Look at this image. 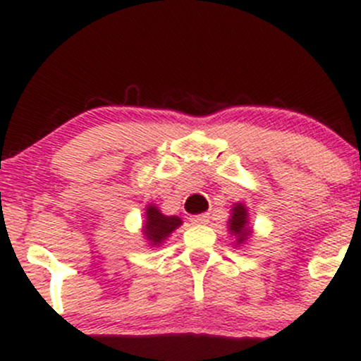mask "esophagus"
<instances>
[{
	"mask_svg": "<svg viewBox=\"0 0 361 361\" xmlns=\"http://www.w3.org/2000/svg\"><path fill=\"white\" fill-rule=\"evenodd\" d=\"M190 222L195 224V226H204V224L209 222V215H205V214L193 215V217H190Z\"/></svg>",
	"mask_w": 361,
	"mask_h": 361,
	"instance_id": "esophagus-1",
	"label": "esophagus"
}]
</instances>
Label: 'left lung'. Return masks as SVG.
I'll list each match as a JSON object with an SVG mask.
<instances>
[{"instance_id": "left-lung-1", "label": "left lung", "mask_w": 361, "mask_h": 361, "mask_svg": "<svg viewBox=\"0 0 361 361\" xmlns=\"http://www.w3.org/2000/svg\"><path fill=\"white\" fill-rule=\"evenodd\" d=\"M227 231L229 234L235 239L234 246H244L250 238L252 235V227L250 222V212H247V207L243 204V202H238V204L233 205L231 209V217L229 222H227Z\"/></svg>"}]
</instances>
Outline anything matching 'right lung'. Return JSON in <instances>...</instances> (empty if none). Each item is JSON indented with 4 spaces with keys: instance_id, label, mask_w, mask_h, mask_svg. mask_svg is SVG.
Instances as JSON below:
<instances>
[{
    "instance_id": "1",
    "label": "right lung",
    "mask_w": 361,
    "mask_h": 361,
    "mask_svg": "<svg viewBox=\"0 0 361 361\" xmlns=\"http://www.w3.org/2000/svg\"><path fill=\"white\" fill-rule=\"evenodd\" d=\"M181 224H183V221L180 217L164 215L159 210V207L149 204L146 207V212H144V224L140 233L149 243V246L157 247L166 241L169 235L173 234V231H176Z\"/></svg>"
}]
</instances>
